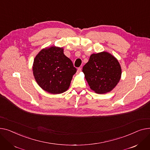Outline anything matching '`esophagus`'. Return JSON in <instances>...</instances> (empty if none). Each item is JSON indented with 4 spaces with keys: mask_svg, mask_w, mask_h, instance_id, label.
<instances>
[{
    "mask_svg": "<svg viewBox=\"0 0 150 150\" xmlns=\"http://www.w3.org/2000/svg\"><path fill=\"white\" fill-rule=\"evenodd\" d=\"M81 70H82L81 68H77V72H78V73L81 72Z\"/></svg>",
    "mask_w": 150,
    "mask_h": 150,
    "instance_id": "obj_1",
    "label": "esophagus"
}]
</instances>
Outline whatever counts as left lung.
I'll return each mask as SVG.
<instances>
[{
	"instance_id": "1",
	"label": "left lung",
	"mask_w": 150,
	"mask_h": 150,
	"mask_svg": "<svg viewBox=\"0 0 150 150\" xmlns=\"http://www.w3.org/2000/svg\"><path fill=\"white\" fill-rule=\"evenodd\" d=\"M82 71L90 88L98 94L111 91L119 82L122 74L117 59L105 51L91 54Z\"/></svg>"
}]
</instances>
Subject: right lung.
<instances>
[{
  "mask_svg": "<svg viewBox=\"0 0 150 150\" xmlns=\"http://www.w3.org/2000/svg\"><path fill=\"white\" fill-rule=\"evenodd\" d=\"M33 71L35 80L43 90L60 94L68 89L77 69L64 54L62 48L53 46L39 52L34 58Z\"/></svg>",
  "mask_w": 150,
  "mask_h": 150,
  "instance_id": "1",
  "label": "right lung"
}]
</instances>
